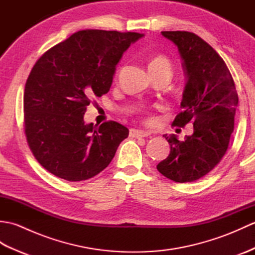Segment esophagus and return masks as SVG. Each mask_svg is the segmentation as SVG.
<instances>
[{
  "label": "esophagus",
  "instance_id": "1",
  "mask_svg": "<svg viewBox=\"0 0 255 255\" xmlns=\"http://www.w3.org/2000/svg\"><path fill=\"white\" fill-rule=\"evenodd\" d=\"M151 132L148 130H138V129H130L129 131V136L132 138H142V137H148L150 136Z\"/></svg>",
  "mask_w": 255,
  "mask_h": 255
}]
</instances>
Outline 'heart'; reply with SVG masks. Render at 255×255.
<instances>
[{"mask_svg": "<svg viewBox=\"0 0 255 255\" xmlns=\"http://www.w3.org/2000/svg\"><path fill=\"white\" fill-rule=\"evenodd\" d=\"M148 67H149L150 72L162 71V70H165V71H170V70H171V62L165 56L156 55V56H154V57L150 59Z\"/></svg>", "mask_w": 255, "mask_h": 255, "instance_id": "b5f03b06", "label": "heart"}]
</instances>
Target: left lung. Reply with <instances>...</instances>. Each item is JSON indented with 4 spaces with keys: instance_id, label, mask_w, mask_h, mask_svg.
<instances>
[{
    "instance_id": "8db88e82",
    "label": "left lung",
    "mask_w": 255,
    "mask_h": 255,
    "mask_svg": "<svg viewBox=\"0 0 255 255\" xmlns=\"http://www.w3.org/2000/svg\"><path fill=\"white\" fill-rule=\"evenodd\" d=\"M161 34L177 47L186 78L182 112L173 125L184 127L193 122L194 132L184 141L164 134L170 154L156 169L174 182H194L213 170L228 149L238 94L225 61L202 38L188 31Z\"/></svg>"
}]
</instances>
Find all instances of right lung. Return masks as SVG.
Returning <instances> with one entry per match:
<instances>
[{
	"label": "right lung",
	"instance_id": "add662e5",
	"mask_svg": "<svg viewBox=\"0 0 255 255\" xmlns=\"http://www.w3.org/2000/svg\"><path fill=\"white\" fill-rule=\"evenodd\" d=\"M143 34L86 29L46 51L25 85V133L37 161L70 182L107 167L128 128L116 122L85 124L91 99L110 91L117 63Z\"/></svg>",
	"mask_w": 255,
	"mask_h": 255
}]
</instances>
